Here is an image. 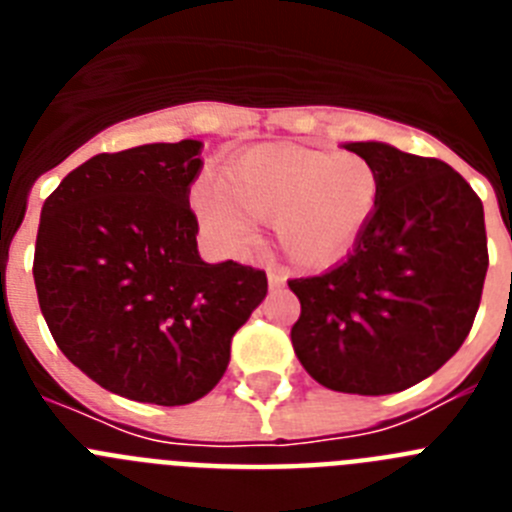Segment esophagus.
<instances>
[{
	"mask_svg": "<svg viewBox=\"0 0 512 512\" xmlns=\"http://www.w3.org/2000/svg\"><path fill=\"white\" fill-rule=\"evenodd\" d=\"M266 279H269V287H282V284H284V277H282V274H279V271H274V269H269Z\"/></svg>",
	"mask_w": 512,
	"mask_h": 512,
	"instance_id": "34e87169",
	"label": "esophagus"
}]
</instances>
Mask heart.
Masks as SVG:
<instances>
[{"label": "heart", "mask_w": 512, "mask_h": 512, "mask_svg": "<svg viewBox=\"0 0 512 512\" xmlns=\"http://www.w3.org/2000/svg\"><path fill=\"white\" fill-rule=\"evenodd\" d=\"M382 202V174L361 153L305 146H253L228 164L220 184H197L192 205L220 251H246L256 220L274 233L295 264L325 269L354 253Z\"/></svg>", "instance_id": "1"}]
</instances>
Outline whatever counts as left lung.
<instances>
[{
    "mask_svg": "<svg viewBox=\"0 0 512 512\" xmlns=\"http://www.w3.org/2000/svg\"><path fill=\"white\" fill-rule=\"evenodd\" d=\"M382 174V202L354 253L320 277L289 279L300 300L292 346L315 382L392 395L423 382L472 330L487 274L485 210L438 158L346 143Z\"/></svg>",
    "mask_w": 512,
    "mask_h": 512,
    "instance_id": "1",
    "label": "left lung"
}]
</instances>
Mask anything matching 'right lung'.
<instances>
[{
    "instance_id": "add662e5",
    "label": "right lung",
    "mask_w": 512,
    "mask_h": 512,
    "mask_svg": "<svg viewBox=\"0 0 512 512\" xmlns=\"http://www.w3.org/2000/svg\"><path fill=\"white\" fill-rule=\"evenodd\" d=\"M202 140L99 153L45 200L33 277L63 356L120 397L189 405L220 382L266 297L253 266L207 264L189 187Z\"/></svg>"
}]
</instances>
